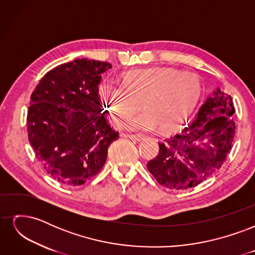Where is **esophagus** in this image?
I'll list each match as a JSON object with an SVG mask.
<instances>
[{
    "label": "esophagus",
    "mask_w": 255,
    "mask_h": 255,
    "mask_svg": "<svg viewBox=\"0 0 255 255\" xmlns=\"http://www.w3.org/2000/svg\"><path fill=\"white\" fill-rule=\"evenodd\" d=\"M128 137L129 138V139L136 140V141H141V140L144 139V137H142V136H136V135H128Z\"/></svg>",
    "instance_id": "1"
}]
</instances>
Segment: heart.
Segmentation results:
<instances>
[{
	"label": "heart",
	"instance_id": "heart-1",
	"mask_svg": "<svg viewBox=\"0 0 255 255\" xmlns=\"http://www.w3.org/2000/svg\"><path fill=\"white\" fill-rule=\"evenodd\" d=\"M98 92L117 127L142 103L145 111L130 116L126 127L133 132H149L182 125L197 105L201 82L195 73L173 68L138 69L123 75L120 84L103 81Z\"/></svg>",
	"mask_w": 255,
	"mask_h": 255
}]
</instances>
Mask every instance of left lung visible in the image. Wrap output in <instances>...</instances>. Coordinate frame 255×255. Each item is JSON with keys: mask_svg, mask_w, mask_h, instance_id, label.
Segmentation results:
<instances>
[{"mask_svg": "<svg viewBox=\"0 0 255 255\" xmlns=\"http://www.w3.org/2000/svg\"><path fill=\"white\" fill-rule=\"evenodd\" d=\"M234 113L232 98L217 89L190 125L159 141L157 156L146 164L158 184L172 190L188 189L217 171L234 139Z\"/></svg>", "mask_w": 255, "mask_h": 255, "instance_id": "1", "label": "left lung"}]
</instances>
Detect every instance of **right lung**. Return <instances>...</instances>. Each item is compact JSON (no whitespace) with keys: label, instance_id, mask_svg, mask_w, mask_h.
Wrapping results in <instances>:
<instances>
[{"label":"right lung","instance_id":"obj_1","mask_svg":"<svg viewBox=\"0 0 255 255\" xmlns=\"http://www.w3.org/2000/svg\"><path fill=\"white\" fill-rule=\"evenodd\" d=\"M106 61L87 58L61 64L44 74L30 96L28 140L44 171L69 187L83 185L105 164L117 139L99 97Z\"/></svg>","mask_w":255,"mask_h":255}]
</instances>
